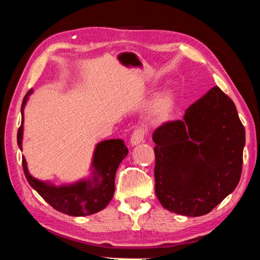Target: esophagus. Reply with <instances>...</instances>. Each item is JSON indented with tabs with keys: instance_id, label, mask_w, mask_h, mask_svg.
<instances>
[{
	"instance_id": "esophagus-1",
	"label": "esophagus",
	"mask_w": 260,
	"mask_h": 260,
	"mask_svg": "<svg viewBox=\"0 0 260 260\" xmlns=\"http://www.w3.org/2000/svg\"><path fill=\"white\" fill-rule=\"evenodd\" d=\"M143 137H145V132H143V129L141 128L135 129L131 137V141H129L131 145L137 146L139 143H141L143 141Z\"/></svg>"
}]
</instances>
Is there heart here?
<instances>
[{"label":"heart","mask_w":260,"mask_h":260,"mask_svg":"<svg viewBox=\"0 0 260 260\" xmlns=\"http://www.w3.org/2000/svg\"><path fill=\"white\" fill-rule=\"evenodd\" d=\"M176 110V94L167 90L157 94L150 102L146 111V119L153 126H162L172 120Z\"/></svg>","instance_id":"b5f03b06"}]
</instances>
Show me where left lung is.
Wrapping results in <instances>:
<instances>
[{"label":"left lung","mask_w":260,"mask_h":260,"mask_svg":"<svg viewBox=\"0 0 260 260\" xmlns=\"http://www.w3.org/2000/svg\"><path fill=\"white\" fill-rule=\"evenodd\" d=\"M155 193L162 207L197 217L235 190L242 175L245 128L218 86L153 134Z\"/></svg>","instance_id":"1"}]
</instances>
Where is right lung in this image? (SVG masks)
<instances>
[{
    "instance_id": "add662e5",
    "label": "right lung",
    "mask_w": 260,
    "mask_h": 260,
    "mask_svg": "<svg viewBox=\"0 0 260 260\" xmlns=\"http://www.w3.org/2000/svg\"><path fill=\"white\" fill-rule=\"evenodd\" d=\"M31 93L32 90L26 93L21 107L22 122L17 132V145L21 150L24 128V106ZM127 154L128 149L121 139H110L96 143L91 165V177L58 187L50 182L35 179L29 173L24 156L22 157V166L31 188L40 193L53 209L69 216H88L105 209L111 202L115 190V173Z\"/></svg>"
}]
</instances>
